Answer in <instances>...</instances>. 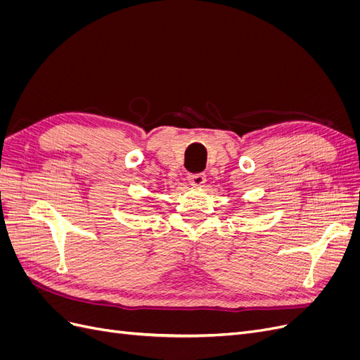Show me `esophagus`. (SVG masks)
<instances>
[{"instance_id":"esophagus-1","label":"esophagus","mask_w":360,"mask_h":360,"mask_svg":"<svg viewBox=\"0 0 360 360\" xmlns=\"http://www.w3.org/2000/svg\"><path fill=\"white\" fill-rule=\"evenodd\" d=\"M188 180L192 186H202V184L205 183V176L204 174H189Z\"/></svg>"}]
</instances>
